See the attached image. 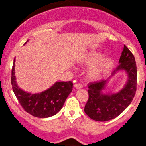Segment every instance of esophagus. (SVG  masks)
Returning <instances> with one entry per match:
<instances>
[{
  "label": "esophagus",
  "mask_w": 146,
  "mask_h": 146,
  "mask_svg": "<svg viewBox=\"0 0 146 146\" xmlns=\"http://www.w3.org/2000/svg\"><path fill=\"white\" fill-rule=\"evenodd\" d=\"M74 87H76V89H80L83 87V85H82V84H80V83H76L74 85Z\"/></svg>",
  "instance_id": "1"
}]
</instances>
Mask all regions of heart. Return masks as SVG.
<instances>
[{
	"instance_id": "1",
	"label": "heart",
	"mask_w": 146,
	"mask_h": 146,
	"mask_svg": "<svg viewBox=\"0 0 146 146\" xmlns=\"http://www.w3.org/2000/svg\"><path fill=\"white\" fill-rule=\"evenodd\" d=\"M104 54L98 51H91L83 58V62L87 65H93L88 71L91 80H98L106 74L113 66V61L110 57H103Z\"/></svg>"
}]
</instances>
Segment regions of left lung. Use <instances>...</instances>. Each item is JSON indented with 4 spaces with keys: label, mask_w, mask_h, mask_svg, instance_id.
<instances>
[{
    "label": "left lung",
    "mask_w": 146,
    "mask_h": 146,
    "mask_svg": "<svg viewBox=\"0 0 146 146\" xmlns=\"http://www.w3.org/2000/svg\"><path fill=\"white\" fill-rule=\"evenodd\" d=\"M119 63V66L111 73V76H113L116 72L124 70L128 74V80L124 88L118 93H102L107 80H101L89 84V98L84 111L94 120L106 121L117 117L129 106L134 98L137 79L136 62L133 54L125 45Z\"/></svg>",
    "instance_id": "1"
}]
</instances>
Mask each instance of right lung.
<instances>
[{
  "mask_svg": "<svg viewBox=\"0 0 146 146\" xmlns=\"http://www.w3.org/2000/svg\"><path fill=\"white\" fill-rule=\"evenodd\" d=\"M14 67L15 59L11 69V83L13 93L24 110L34 117L39 118L49 117L57 113L72 91V82H56L42 93L31 94L22 91L17 85Z\"/></svg>",
  "mask_w": 146,
  "mask_h": 146,
  "instance_id": "1",
  "label": "right lung"
}]
</instances>
